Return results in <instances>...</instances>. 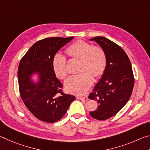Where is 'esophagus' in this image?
Here are the masks:
<instances>
[{
    "mask_svg": "<svg viewBox=\"0 0 150 150\" xmlns=\"http://www.w3.org/2000/svg\"><path fill=\"white\" fill-rule=\"evenodd\" d=\"M77 98L79 100H87L88 99L87 96H77Z\"/></svg>",
    "mask_w": 150,
    "mask_h": 150,
    "instance_id": "esophagus-1",
    "label": "esophagus"
}]
</instances>
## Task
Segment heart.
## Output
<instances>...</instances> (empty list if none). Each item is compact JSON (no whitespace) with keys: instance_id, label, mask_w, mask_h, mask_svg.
<instances>
[{"instance_id":"obj_1","label":"heart","mask_w":150,"mask_h":150,"mask_svg":"<svg viewBox=\"0 0 150 150\" xmlns=\"http://www.w3.org/2000/svg\"><path fill=\"white\" fill-rule=\"evenodd\" d=\"M66 54L71 59L79 60V74L71 76L65 82L67 92L83 95L93 82V77L98 78L105 73L107 58L102 47L93 45L87 42L78 40L66 49ZM67 59L63 55L57 54L52 59V68L57 77L63 79L67 75Z\"/></svg>"}]
</instances>
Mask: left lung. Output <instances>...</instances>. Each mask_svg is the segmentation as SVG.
Here are the masks:
<instances>
[{
	"label": "left lung",
	"instance_id": "left-lung-1",
	"mask_svg": "<svg viewBox=\"0 0 150 150\" xmlns=\"http://www.w3.org/2000/svg\"><path fill=\"white\" fill-rule=\"evenodd\" d=\"M95 40L106 53L107 65L100 80L88 98L97 101L98 108L90 112L93 118L105 120L116 115L130 99L134 85L130 61L120 45L102 36Z\"/></svg>",
	"mask_w": 150,
	"mask_h": 150
}]
</instances>
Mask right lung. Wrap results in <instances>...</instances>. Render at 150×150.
Listing matches in <instances>:
<instances>
[{"label": "right lung", "mask_w": 150, "mask_h": 150, "mask_svg": "<svg viewBox=\"0 0 150 150\" xmlns=\"http://www.w3.org/2000/svg\"><path fill=\"white\" fill-rule=\"evenodd\" d=\"M73 36L47 38L35 42L20 60L18 79L20 95L25 106L35 118L54 123L65 115L75 96L63 92V86L55 76L52 59ZM38 72L40 81H30L32 73Z\"/></svg>", "instance_id": "obj_1"}]
</instances>
